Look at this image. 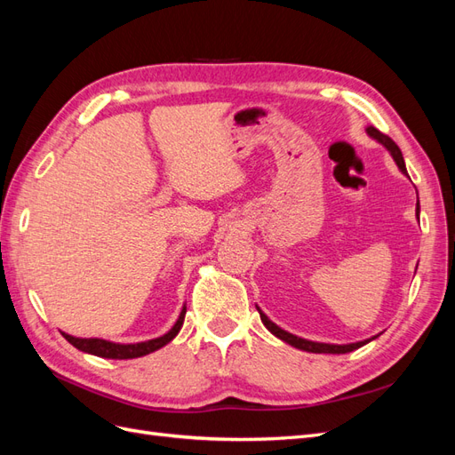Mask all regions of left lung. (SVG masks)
I'll use <instances>...</instances> for the list:
<instances>
[{"label": "left lung", "mask_w": 455, "mask_h": 455, "mask_svg": "<svg viewBox=\"0 0 455 455\" xmlns=\"http://www.w3.org/2000/svg\"><path fill=\"white\" fill-rule=\"evenodd\" d=\"M366 132H368L370 139H374V140H378L381 146L387 148V151H389V154L393 156V159H395V163H396V167L401 169V172H403V174H406V176H408V172H406V164H404V157H403V151H401V148H398V146L393 142V139H389L387 134L379 132L376 127H366ZM416 214H418V220H419V201H418ZM258 313H259V319H261V323H264V326L269 330V332H271L273 336H277L279 339L286 341L288 346H292V347L301 349V351H307V353H332V355H343V353H349V351L359 349V347L366 346L368 341H371V339H376V338H378V336H374V338L364 339V341L343 343V346H336V343L311 341V339H304V338H298V336H294V334H291V332H286V330H283L281 326H277V324H275L273 321H269V319H267V315H266L264 311H261L259 307H258Z\"/></svg>", "instance_id": "8db88e82"}]
</instances>
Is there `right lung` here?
<instances>
[{"label":"right lung","instance_id":"right-lung-1","mask_svg":"<svg viewBox=\"0 0 455 455\" xmlns=\"http://www.w3.org/2000/svg\"><path fill=\"white\" fill-rule=\"evenodd\" d=\"M184 316H186V306L182 307L180 316H178V321L167 334H163L161 338H156V339L140 341V343H114L100 338H76L66 332H62V336L70 341L76 349L89 355L102 356V359H139V356L154 353L163 346H167L169 341H172L176 334L180 332V328L184 324Z\"/></svg>","mask_w":455,"mask_h":455}]
</instances>
